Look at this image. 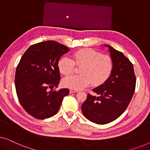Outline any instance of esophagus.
Returning a JSON list of instances; mask_svg holds the SVG:
<instances>
[{"label": "esophagus", "mask_w": 150, "mask_h": 150, "mask_svg": "<svg viewBox=\"0 0 150 150\" xmlns=\"http://www.w3.org/2000/svg\"><path fill=\"white\" fill-rule=\"evenodd\" d=\"M69 91H70V93H76V92H78L79 91H78V90H74V89H71L69 90Z\"/></svg>", "instance_id": "obj_1"}]
</instances>
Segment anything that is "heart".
<instances>
[{"mask_svg":"<svg viewBox=\"0 0 150 150\" xmlns=\"http://www.w3.org/2000/svg\"><path fill=\"white\" fill-rule=\"evenodd\" d=\"M73 60L63 57L58 62V67L63 75L71 74L75 65L81 67V74L65 78L63 84L65 87L75 90L83 89L89 85L97 87L105 83L111 75L113 61L111 57L93 49L85 48L76 51L72 54Z\"/></svg>","mask_w":150,"mask_h":150,"instance_id":"obj_1","label":"heart"}]
</instances>
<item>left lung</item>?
<instances>
[{
    "instance_id": "left-lung-1",
    "label": "left lung",
    "mask_w": 150,
    "mask_h": 150,
    "mask_svg": "<svg viewBox=\"0 0 150 150\" xmlns=\"http://www.w3.org/2000/svg\"><path fill=\"white\" fill-rule=\"evenodd\" d=\"M106 46L113 61L111 75L104 84L93 89L98 96L89 93L81 106L87 120L100 125L113 122L126 110L134 95L137 80L130 60L122 52Z\"/></svg>"
}]
</instances>
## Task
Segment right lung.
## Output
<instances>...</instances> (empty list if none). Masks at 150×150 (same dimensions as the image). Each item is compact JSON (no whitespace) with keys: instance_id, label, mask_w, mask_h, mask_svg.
Here are the masks:
<instances>
[{"instance_id":"obj_1","label":"right lung","mask_w":150,"mask_h":150,"mask_svg":"<svg viewBox=\"0 0 150 150\" xmlns=\"http://www.w3.org/2000/svg\"><path fill=\"white\" fill-rule=\"evenodd\" d=\"M68 51L66 46L46 41L30 46L22 55L16 71V93L22 107L33 117L44 120L54 115L69 94L68 89L52 90L61 79L59 60Z\"/></svg>"}]
</instances>
